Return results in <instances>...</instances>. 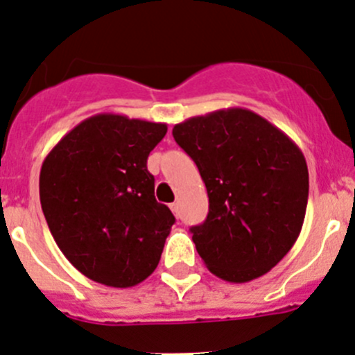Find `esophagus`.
<instances>
[{"label":"esophagus","mask_w":355,"mask_h":355,"mask_svg":"<svg viewBox=\"0 0 355 355\" xmlns=\"http://www.w3.org/2000/svg\"><path fill=\"white\" fill-rule=\"evenodd\" d=\"M170 209L173 211L175 216L178 218V213H180V211H178V202H171V204H170Z\"/></svg>","instance_id":"34e87169"}]
</instances>
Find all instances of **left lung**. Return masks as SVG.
<instances>
[{"instance_id": "left-lung-1", "label": "left lung", "mask_w": 355, "mask_h": 355, "mask_svg": "<svg viewBox=\"0 0 355 355\" xmlns=\"http://www.w3.org/2000/svg\"><path fill=\"white\" fill-rule=\"evenodd\" d=\"M209 198L192 241L207 270L245 284L277 266L299 237L309 196L306 157L287 134L245 108L192 116L173 127Z\"/></svg>"}]
</instances>
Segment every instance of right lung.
Masks as SVG:
<instances>
[{"label": "right lung", "mask_w": 355, "mask_h": 355, "mask_svg": "<svg viewBox=\"0 0 355 355\" xmlns=\"http://www.w3.org/2000/svg\"><path fill=\"white\" fill-rule=\"evenodd\" d=\"M166 130V123L99 113L42 161L39 196L49 232L92 282L134 287L159 263L175 216L155 198L148 156Z\"/></svg>", "instance_id": "obj_1"}]
</instances>
